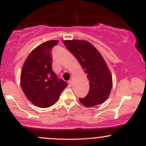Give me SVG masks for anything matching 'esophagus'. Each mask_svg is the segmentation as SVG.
<instances>
[{
  "label": "esophagus",
  "mask_w": 146,
  "mask_h": 146,
  "mask_svg": "<svg viewBox=\"0 0 146 146\" xmlns=\"http://www.w3.org/2000/svg\"><path fill=\"white\" fill-rule=\"evenodd\" d=\"M68 85H69L70 86H71L72 84H73V82H72L71 80H69V81L68 82Z\"/></svg>",
  "instance_id": "esophagus-1"
}]
</instances>
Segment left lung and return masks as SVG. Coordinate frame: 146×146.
Here are the masks:
<instances>
[{"label": "left lung", "instance_id": "8db88e82", "mask_svg": "<svg viewBox=\"0 0 146 146\" xmlns=\"http://www.w3.org/2000/svg\"><path fill=\"white\" fill-rule=\"evenodd\" d=\"M64 44L81 64L89 80L90 89L84 98H79L86 107L104 103L109 96L113 78L104 59L91 43L86 40H64Z\"/></svg>", "mask_w": 146, "mask_h": 146}]
</instances>
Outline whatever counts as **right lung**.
Instances as JSON below:
<instances>
[{
    "instance_id": "right-lung-1",
    "label": "right lung",
    "mask_w": 146,
    "mask_h": 146,
    "mask_svg": "<svg viewBox=\"0 0 146 146\" xmlns=\"http://www.w3.org/2000/svg\"><path fill=\"white\" fill-rule=\"evenodd\" d=\"M58 42L46 41L35 48L22 68V89L33 104L40 108L55 104L68 86L66 82L58 79L52 70L51 49Z\"/></svg>"
}]
</instances>
